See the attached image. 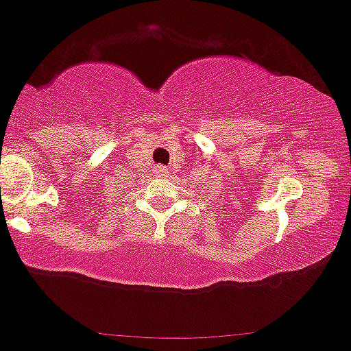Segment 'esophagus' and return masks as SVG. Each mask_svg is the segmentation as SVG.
I'll return each mask as SVG.
<instances>
[{
  "instance_id": "34e87169",
  "label": "esophagus",
  "mask_w": 351,
  "mask_h": 351,
  "mask_svg": "<svg viewBox=\"0 0 351 351\" xmlns=\"http://www.w3.org/2000/svg\"><path fill=\"white\" fill-rule=\"evenodd\" d=\"M154 174L157 177H165L169 176V169L164 167V165H156V169H154Z\"/></svg>"
}]
</instances>
